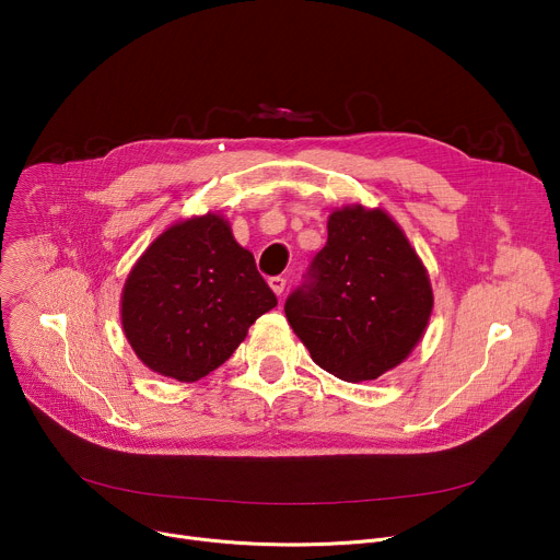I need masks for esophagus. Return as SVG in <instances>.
<instances>
[{"label": "esophagus", "mask_w": 560, "mask_h": 560, "mask_svg": "<svg viewBox=\"0 0 560 560\" xmlns=\"http://www.w3.org/2000/svg\"><path fill=\"white\" fill-rule=\"evenodd\" d=\"M270 288L275 290V295H281V292L285 290V279L283 277H272L270 279Z\"/></svg>", "instance_id": "obj_1"}]
</instances>
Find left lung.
Instances as JSON below:
<instances>
[{
	"instance_id": "left-lung-1",
	"label": "left lung",
	"mask_w": 560,
	"mask_h": 560,
	"mask_svg": "<svg viewBox=\"0 0 560 560\" xmlns=\"http://www.w3.org/2000/svg\"><path fill=\"white\" fill-rule=\"evenodd\" d=\"M327 231V245L283 308L322 370L361 384L416 349L433 292L420 256L386 211L345 206L329 215Z\"/></svg>"
}]
</instances>
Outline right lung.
I'll list each match as a JSON object with an SVG mask.
<instances>
[{"label": "right lung", "mask_w": 560, "mask_h": 560, "mask_svg": "<svg viewBox=\"0 0 560 560\" xmlns=\"http://www.w3.org/2000/svg\"><path fill=\"white\" fill-rule=\"evenodd\" d=\"M277 306L224 218L176 222L144 249L122 290V329L156 374L192 384L220 368Z\"/></svg>", "instance_id": "add662e5"}]
</instances>
